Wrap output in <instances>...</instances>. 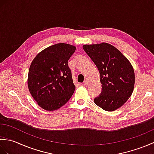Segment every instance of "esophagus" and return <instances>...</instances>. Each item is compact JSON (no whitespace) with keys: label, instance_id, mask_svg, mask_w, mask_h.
<instances>
[{"label":"esophagus","instance_id":"esophagus-1","mask_svg":"<svg viewBox=\"0 0 154 154\" xmlns=\"http://www.w3.org/2000/svg\"><path fill=\"white\" fill-rule=\"evenodd\" d=\"M88 84H89V81H88V80H85V81L83 83V85H87Z\"/></svg>","mask_w":154,"mask_h":154}]
</instances>
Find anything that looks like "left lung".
<instances>
[{
	"label": "left lung",
	"instance_id": "left-lung-1",
	"mask_svg": "<svg viewBox=\"0 0 154 154\" xmlns=\"http://www.w3.org/2000/svg\"><path fill=\"white\" fill-rule=\"evenodd\" d=\"M83 50L96 65L100 73L102 91L94 103L106 111L122 106L132 95L135 83L134 70L129 60L113 45H83Z\"/></svg>",
	"mask_w": 154,
	"mask_h": 154
}]
</instances>
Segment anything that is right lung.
Wrapping results in <instances>:
<instances>
[{
	"label": "right lung",
	"instance_id": "add662e5",
	"mask_svg": "<svg viewBox=\"0 0 154 154\" xmlns=\"http://www.w3.org/2000/svg\"><path fill=\"white\" fill-rule=\"evenodd\" d=\"M75 49L64 43L51 45L40 51L31 63L28 89L43 109L57 110L73 95L75 86L67 63Z\"/></svg>",
	"mask_w": 154,
	"mask_h": 154
}]
</instances>
